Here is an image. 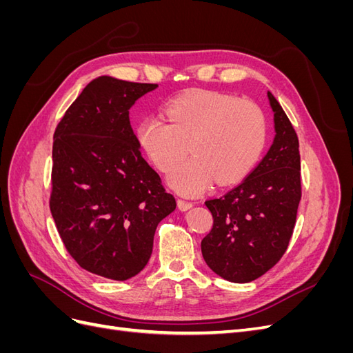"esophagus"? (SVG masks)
I'll list each match as a JSON object with an SVG mask.
<instances>
[{
  "instance_id": "obj_1",
  "label": "esophagus",
  "mask_w": 353,
  "mask_h": 353,
  "mask_svg": "<svg viewBox=\"0 0 353 353\" xmlns=\"http://www.w3.org/2000/svg\"><path fill=\"white\" fill-rule=\"evenodd\" d=\"M191 208H193V203L185 201V200H178V209H179V210L185 212V210H188V209H191Z\"/></svg>"
}]
</instances>
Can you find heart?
Segmentation results:
<instances>
[{
	"instance_id": "b5f03b06",
	"label": "heart",
	"mask_w": 353,
	"mask_h": 353,
	"mask_svg": "<svg viewBox=\"0 0 353 353\" xmlns=\"http://www.w3.org/2000/svg\"><path fill=\"white\" fill-rule=\"evenodd\" d=\"M166 119L148 116L137 128V138L152 163L169 175L178 193L196 196L213 181L239 183L258 163L268 138L263 110L250 100L218 91H191L168 104Z\"/></svg>"
}]
</instances>
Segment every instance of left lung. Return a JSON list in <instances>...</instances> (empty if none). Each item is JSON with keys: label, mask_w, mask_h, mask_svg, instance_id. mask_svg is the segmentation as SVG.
<instances>
[{"label": "left lung", "mask_w": 353, "mask_h": 353, "mask_svg": "<svg viewBox=\"0 0 353 353\" xmlns=\"http://www.w3.org/2000/svg\"><path fill=\"white\" fill-rule=\"evenodd\" d=\"M268 100L275 130L268 153L241 184L205 203L213 227L201 240L203 259L231 283L259 279L281 259L302 197L296 131L270 91Z\"/></svg>", "instance_id": "8db88e82"}]
</instances>
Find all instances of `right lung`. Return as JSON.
I'll list each match as a JSON object with an SVG mask.
<instances>
[{
	"label": "right lung",
	"instance_id": "obj_1",
	"mask_svg": "<svg viewBox=\"0 0 353 353\" xmlns=\"http://www.w3.org/2000/svg\"><path fill=\"white\" fill-rule=\"evenodd\" d=\"M156 83L99 77L59 122L50 209L81 268L125 281L144 270L159 222L176 208L141 156L130 109Z\"/></svg>",
	"mask_w": 353,
	"mask_h": 353
}]
</instances>
